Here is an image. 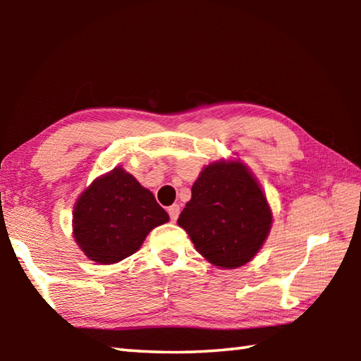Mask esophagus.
Listing matches in <instances>:
<instances>
[{"label":"esophagus","instance_id":"34e87169","mask_svg":"<svg viewBox=\"0 0 361 361\" xmlns=\"http://www.w3.org/2000/svg\"><path fill=\"white\" fill-rule=\"evenodd\" d=\"M167 212H169V216H170V219H172V221L175 223V221H176V218H178V215H180V205H176V204L170 205L169 209H167Z\"/></svg>","mask_w":361,"mask_h":361}]
</instances>
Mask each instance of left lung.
<instances>
[{"label": "left lung", "instance_id": "1", "mask_svg": "<svg viewBox=\"0 0 361 361\" xmlns=\"http://www.w3.org/2000/svg\"><path fill=\"white\" fill-rule=\"evenodd\" d=\"M180 213L197 252L212 264L235 269L262 247L272 223L267 200L240 162H215L202 170Z\"/></svg>", "mask_w": 361, "mask_h": 361}]
</instances>
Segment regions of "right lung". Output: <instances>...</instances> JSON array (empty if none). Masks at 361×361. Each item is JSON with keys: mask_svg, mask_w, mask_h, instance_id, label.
Listing matches in <instances>:
<instances>
[{"mask_svg": "<svg viewBox=\"0 0 361 361\" xmlns=\"http://www.w3.org/2000/svg\"><path fill=\"white\" fill-rule=\"evenodd\" d=\"M167 221V212L152 192L119 167L81 194L73 213V234L85 256L113 264L135 253L149 231Z\"/></svg>", "mask_w": 361, "mask_h": 361, "instance_id": "right-lung-1", "label": "right lung"}]
</instances>
